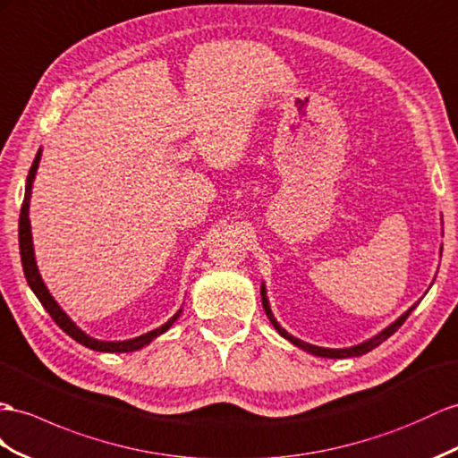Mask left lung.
<instances>
[{
    "label": "left lung",
    "mask_w": 458,
    "mask_h": 458,
    "mask_svg": "<svg viewBox=\"0 0 458 458\" xmlns=\"http://www.w3.org/2000/svg\"><path fill=\"white\" fill-rule=\"evenodd\" d=\"M261 296H263V298H261V301H263V310H265V313H267L268 321H271L275 329L278 331V335H280V336H284L286 341H290V343L294 344V346H298V348H301V350L310 352V354H313V356H321V358H354V356L368 354V352H371L375 346H379V344H381L383 341H386V338H389L391 335H394V333L398 331V327H401V325L406 321L408 315L412 313V310L416 308V306L410 308V310H408L406 313H403L401 318H398L394 323H391L389 327H386V329H383L379 335H375L373 338H369V341H366V343L356 344V346H350V348H321V346H313V344H308V343L300 341V338H296V336H292L290 333H286V331L283 329V327H280V325L276 323L275 315H273V311H271V306H268L265 284H261Z\"/></svg>",
    "instance_id": "1"
}]
</instances>
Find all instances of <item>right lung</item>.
Here are the masks:
<instances>
[{"instance_id":"obj_1","label":"right lung","mask_w":458,"mask_h":458,"mask_svg":"<svg viewBox=\"0 0 458 458\" xmlns=\"http://www.w3.org/2000/svg\"><path fill=\"white\" fill-rule=\"evenodd\" d=\"M40 155L42 150H38L37 158H34L32 166L29 170L27 175V185H25V201H22L21 207V216H19V250H21V263H22V271H25V278L30 286V290L37 294V298L40 300V303L44 306V310L50 313V318L55 321V325L60 327L64 333H67L69 336L77 341L79 344H83L90 350H97V352H135L139 348L147 346L148 343L155 341L157 336H160L162 333H166L170 327L175 323V319L180 318L182 310L174 315L172 319H168L158 329L145 333L140 336L135 338H129V341H117V343H106V341H97V338L89 336L87 333H83L79 329V327L67 318V313L57 306V301L52 298V294L46 288V284L42 283V276L38 273V267L37 261H34V248H32V233H30V218H29V205H30V193H32V182H34V175H37L38 170V162H40Z\"/></svg>"}]
</instances>
